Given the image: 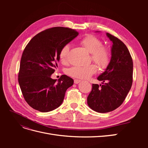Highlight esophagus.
I'll return each instance as SVG.
<instances>
[{
	"mask_svg": "<svg viewBox=\"0 0 148 148\" xmlns=\"http://www.w3.org/2000/svg\"><path fill=\"white\" fill-rule=\"evenodd\" d=\"M81 82H82L81 80H79V79H74V83H75V84H78V83H80Z\"/></svg>",
	"mask_w": 148,
	"mask_h": 148,
	"instance_id": "1",
	"label": "esophagus"
}]
</instances>
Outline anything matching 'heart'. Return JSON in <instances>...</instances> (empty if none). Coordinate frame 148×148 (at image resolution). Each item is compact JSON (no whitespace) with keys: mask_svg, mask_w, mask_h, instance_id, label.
Masks as SVG:
<instances>
[{"mask_svg":"<svg viewBox=\"0 0 148 148\" xmlns=\"http://www.w3.org/2000/svg\"><path fill=\"white\" fill-rule=\"evenodd\" d=\"M80 44L91 53V59L101 69H105L109 65L110 61V51L107 47L102 46L101 40L95 36L89 34L84 37ZM69 52L68 44L64 46L59 52V59L62 64H65ZM97 66L91 64L86 66H74L66 70V74L70 77L88 79L96 73Z\"/></svg>","mask_w":148,"mask_h":148,"instance_id":"1","label":"heart"}]
</instances>
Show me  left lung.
<instances>
[{"label": "left lung", "mask_w": 148, "mask_h": 148, "mask_svg": "<svg viewBox=\"0 0 148 148\" xmlns=\"http://www.w3.org/2000/svg\"><path fill=\"white\" fill-rule=\"evenodd\" d=\"M106 35L113 43L110 63L97 77L102 85L92 84L87 98L88 106L99 113L109 112L120 106L133 83V60L128 48L114 36L108 33Z\"/></svg>", "instance_id": "obj_1"}]
</instances>
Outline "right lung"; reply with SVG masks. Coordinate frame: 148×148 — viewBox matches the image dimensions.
<instances>
[{"label": "right lung", "mask_w": 148, "mask_h": 148, "mask_svg": "<svg viewBox=\"0 0 148 148\" xmlns=\"http://www.w3.org/2000/svg\"><path fill=\"white\" fill-rule=\"evenodd\" d=\"M78 35L69 28H49L36 35L25 48L18 83L25 100L34 109L47 112L62 104L73 79L63 75L57 82L51 77L60 60V49Z\"/></svg>", "instance_id": "1"}]
</instances>
